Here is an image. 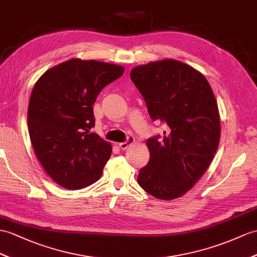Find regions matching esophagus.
Listing matches in <instances>:
<instances>
[{
  "instance_id": "esophagus-1",
  "label": "esophagus",
  "mask_w": 257,
  "mask_h": 257,
  "mask_svg": "<svg viewBox=\"0 0 257 257\" xmlns=\"http://www.w3.org/2000/svg\"><path fill=\"white\" fill-rule=\"evenodd\" d=\"M134 141H135L134 136H128V137H127V140L125 141L124 143H120V144H118V147H120L122 150L127 149V148H128L131 145H132L133 143H134Z\"/></svg>"
}]
</instances>
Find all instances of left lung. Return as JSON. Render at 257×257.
I'll return each mask as SVG.
<instances>
[{
  "label": "left lung",
  "mask_w": 257,
  "mask_h": 257,
  "mask_svg": "<svg viewBox=\"0 0 257 257\" xmlns=\"http://www.w3.org/2000/svg\"><path fill=\"white\" fill-rule=\"evenodd\" d=\"M131 79L152 120L168 125L164 136L147 140L150 159L137 182L156 198H178L201 179L217 152L220 117L214 92L203 74L171 59L134 67Z\"/></svg>",
  "instance_id": "obj_1"
}]
</instances>
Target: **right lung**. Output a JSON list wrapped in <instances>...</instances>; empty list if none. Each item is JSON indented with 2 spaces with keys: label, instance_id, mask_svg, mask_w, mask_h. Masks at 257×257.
Wrapping results in <instances>:
<instances>
[{
  "label": "right lung",
  "instance_id": "add662e5",
  "mask_svg": "<svg viewBox=\"0 0 257 257\" xmlns=\"http://www.w3.org/2000/svg\"><path fill=\"white\" fill-rule=\"evenodd\" d=\"M124 67L72 59L37 81L28 105V131L37 158L54 182L68 190L101 177L112 147L96 133L92 105Z\"/></svg>",
  "mask_w": 257,
  "mask_h": 257
}]
</instances>
